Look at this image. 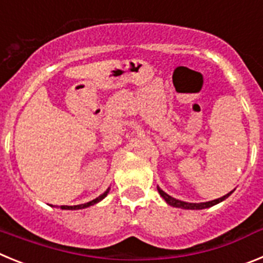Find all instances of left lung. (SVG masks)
Segmentation results:
<instances>
[{"instance_id":"8db88e82","label":"left lung","mask_w":263,"mask_h":263,"mask_svg":"<svg viewBox=\"0 0 263 263\" xmlns=\"http://www.w3.org/2000/svg\"><path fill=\"white\" fill-rule=\"evenodd\" d=\"M158 188V192H159V195L164 199V201H166L168 205L171 206H175V208H182V210H205V208H210V206H213L216 205V204L221 203L222 200H225L227 197L231 196L232 194H233V191H231L229 194L224 195L222 197H218V199H215V200H211V201H205V203H187V201H182V200H178V199H175V197L170 196L168 194H166V192L162 190L160 187H157Z\"/></svg>"}]
</instances>
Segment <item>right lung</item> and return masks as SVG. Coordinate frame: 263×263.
I'll return each mask as SVG.
<instances>
[{
    "label": "right lung",
    "mask_w": 263,
    "mask_h": 263,
    "mask_svg": "<svg viewBox=\"0 0 263 263\" xmlns=\"http://www.w3.org/2000/svg\"><path fill=\"white\" fill-rule=\"evenodd\" d=\"M109 190H110V187H109L108 190L104 192V194L100 195L99 197H96V199H93L92 201H88V203H85V204H80V205H62L60 208H62V210H71V211L72 210H84V208H88V206H90V205H95V204H97L99 201L103 200L104 197L109 194Z\"/></svg>",
    "instance_id": "add662e5"
}]
</instances>
